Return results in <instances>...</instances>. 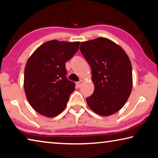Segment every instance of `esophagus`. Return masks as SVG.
<instances>
[{"label": "esophagus", "instance_id": "34e87169", "mask_svg": "<svg viewBox=\"0 0 158 158\" xmlns=\"http://www.w3.org/2000/svg\"><path fill=\"white\" fill-rule=\"evenodd\" d=\"M82 83H83V80H80L79 81L77 82V87H78V88H80V87H81V84H82Z\"/></svg>", "mask_w": 158, "mask_h": 158}]
</instances>
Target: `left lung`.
I'll return each instance as SVG.
<instances>
[{
  "instance_id": "1",
  "label": "left lung",
  "mask_w": 158,
  "mask_h": 158,
  "mask_svg": "<svg viewBox=\"0 0 158 158\" xmlns=\"http://www.w3.org/2000/svg\"><path fill=\"white\" fill-rule=\"evenodd\" d=\"M80 50L91 68L95 89L86 98L88 105L100 116L119 111L132 88V65L122 48L105 37L83 42Z\"/></svg>"
}]
</instances>
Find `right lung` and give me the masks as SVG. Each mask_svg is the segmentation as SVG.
Wrapping results in <instances>:
<instances>
[{
	"instance_id": "obj_1",
	"label": "right lung",
	"mask_w": 158,
	"mask_h": 158,
	"mask_svg": "<svg viewBox=\"0 0 158 158\" xmlns=\"http://www.w3.org/2000/svg\"><path fill=\"white\" fill-rule=\"evenodd\" d=\"M79 42L48 41L35 51L24 69L23 86L31 106L42 116H57L66 107L75 84L67 79L65 63L79 49Z\"/></svg>"
}]
</instances>
